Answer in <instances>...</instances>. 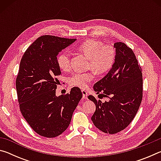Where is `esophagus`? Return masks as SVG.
Instances as JSON below:
<instances>
[{"instance_id":"obj_1","label":"esophagus","mask_w":161,"mask_h":161,"mask_svg":"<svg viewBox=\"0 0 161 161\" xmlns=\"http://www.w3.org/2000/svg\"><path fill=\"white\" fill-rule=\"evenodd\" d=\"M81 92H82V94H83V99H87V96H88V93H87V92L86 90H82Z\"/></svg>"}]
</instances>
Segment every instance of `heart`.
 I'll list each match as a JSON object with an SVG mask.
<instances>
[{
    "mask_svg": "<svg viewBox=\"0 0 161 161\" xmlns=\"http://www.w3.org/2000/svg\"><path fill=\"white\" fill-rule=\"evenodd\" d=\"M78 50L88 57L89 68L97 74L102 75L107 72L115 62L116 50L112 45H103L102 41L97 40H87L78 47ZM57 63L59 69L67 72L71 69V58L67 52H63L57 58ZM93 72H77L68 79L71 86L84 89L93 80Z\"/></svg>",
    "mask_w": 161,
    "mask_h": 161,
    "instance_id": "heart-1",
    "label": "heart"
}]
</instances>
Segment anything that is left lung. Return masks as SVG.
I'll return each mask as SVG.
<instances>
[{"mask_svg": "<svg viewBox=\"0 0 161 161\" xmlns=\"http://www.w3.org/2000/svg\"><path fill=\"white\" fill-rule=\"evenodd\" d=\"M114 47L116 59L112 68L94 86L97 94L109 99L102 102L92 95L88 97L96 105L92 122L100 130L110 134L129 126L138 112L143 97L142 69L134 53L124 42H116Z\"/></svg>", "mask_w": 161, "mask_h": 161, "instance_id": "left-lung-1", "label": "left lung"}]
</instances>
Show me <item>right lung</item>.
<instances>
[{"mask_svg": "<svg viewBox=\"0 0 161 161\" xmlns=\"http://www.w3.org/2000/svg\"><path fill=\"white\" fill-rule=\"evenodd\" d=\"M76 39L42 35L29 46L22 58L16 77L18 101L22 115L37 134L54 138L67 129L82 97L79 87L56 97L61 75L57 55Z\"/></svg>", "mask_w": 161, "mask_h": 161, "instance_id": "right-lung-1", "label": "right lung"}]
</instances>
